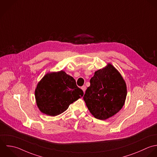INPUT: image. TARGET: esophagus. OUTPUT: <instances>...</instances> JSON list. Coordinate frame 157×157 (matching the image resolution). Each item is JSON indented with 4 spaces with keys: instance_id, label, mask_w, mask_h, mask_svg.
Returning a JSON list of instances; mask_svg holds the SVG:
<instances>
[{
    "instance_id": "1",
    "label": "esophagus",
    "mask_w": 157,
    "mask_h": 157,
    "mask_svg": "<svg viewBox=\"0 0 157 157\" xmlns=\"http://www.w3.org/2000/svg\"><path fill=\"white\" fill-rule=\"evenodd\" d=\"M82 90H83V91L85 93V90H86V86H82Z\"/></svg>"
}]
</instances>
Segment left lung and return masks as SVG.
<instances>
[{
	"mask_svg": "<svg viewBox=\"0 0 157 157\" xmlns=\"http://www.w3.org/2000/svg\"><path fill=\"white\" fill-rule=\"evenodd\" d=\"M127 94L120 72L110 63L94 72L83 96L90 112L96 119L106 120L118 113Z\"/></svg>",
	"mask_w": 157,
	"mask_h": 157,
	"instance_id": "obj_1",
	"label": "left lung"
}]
</instances>
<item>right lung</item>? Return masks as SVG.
Returning a JSON list of instances; mask_svg holds the SVG:
<instances>
[{
	"instance_id": "right-lung-1",
	"label": "right lung",
	"mask_w": 157,
	"mask_h": 157,
	"mask_svg": "<svg viewBox=\"0 0 157 157\" xmlns=\"http://www.w3.org/2000/svg\"><path fill=\"white\" fill-rule=\"evenodd\" d=\"M35 96L40 111L55 116L82 98L83 92L77 86L72 77L60 71L46 74L38 83Z\"/></svg>"
}]
</instances>
